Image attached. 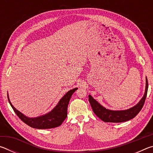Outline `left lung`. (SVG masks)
Returning a JSON list of instances; mask_svg holds the SVG:
<instances>
[{
  "instance_id": "1",
  "label": "left lung",
  "mask_w": 153,
  "mask_h": 153,
  "mask_svg": "<svg viewBox=\"0 0 153 153\" xmlns=\"http://www.w3.org/2000/svg\"><path fill=\"white\" fill-rule=\"evenodd\" d=\"M148 79L147 77L146 79V88H145V92L140 100V102L134 107H131L129 109L123 110V111H112L102 107L100 105L97 100L92 98L91 95L88 96L89 102L90 105L92 108L94 113L99 117L100 120L105 122H111V123H121L124 121L130 120L138 115V113L141 111L142 108L143 107L145 100L147 95V91H148Z\"/></svg>"
}]
</instances>
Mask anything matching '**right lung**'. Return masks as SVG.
<instances>
[{
  "mask_svg": "<svg viewBox=\"0 0 153 153\" xmlns=\"http://www.w3.org/2000/svg\"><path fill=\"white\" fill-rule=\"evenodd\" d=\"M77 88L70 90L59 100L56 107L51 112L37 117H27L24 114L17 110L12 105L10 101L9 95L7 94L8 100L16 115L27 126L36 129H51L61 126L67 116V107L70 98Z\"/></svg>",
  "mask_w": 153,
  "mask_h": 153,
  "instance_id": "1",
  "label": "right lung"
}]
</instances>
